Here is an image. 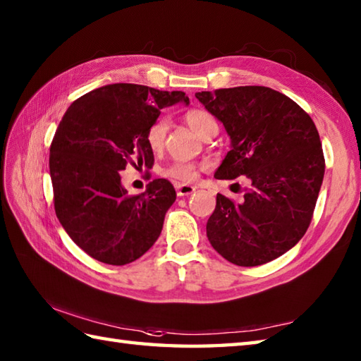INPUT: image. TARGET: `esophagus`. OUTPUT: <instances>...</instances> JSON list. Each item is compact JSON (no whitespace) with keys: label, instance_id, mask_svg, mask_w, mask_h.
I'll return each instance as SVG.
<instances>
[{"label":"esophagus","instance_id":"34e87169","mask_svg":"<svg viewBox=\"0 0 361 361\" xmlns=\"http://www.w3.org/2000/svg\"><path fill=\"white\" fill-rule=\"evenodd\" d=\"M192 192H195V186H190V185H178V186H176V195H178V197L190 195Z\"/></svg>","mask_w":361,"mask_h":361}]
</instances>
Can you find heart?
Instances as JSON below:
<instances>
[{"label": "heart", "instance_id": "b5f03b06", "mask_svg": "<svg viewBox=\"0 0 361 361\" xmlns=\"http://www.w3.org/2000/svg\"><path fill=\"white\" fill-rule=\"evenodd\" d=\"M185 121L188 122V126L200 136H204L212 127H217L216 119L211 116V113H208L203 109L188 110L185 113ZM167 130H169V119L166 116H159L152 122L147 128V132H145V142H147L150 150L153 152L163 150ZM197 171H198L197 164L181 163V161H178V163L167 166L163 171V175L176 181L188 183L195 178Z\"/></svg>", "mask_w": 361, "mask_h": 361}]
</instances>
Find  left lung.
<instances>
[{
	"mask_svg": "<svg viewBox=\"0 0 361 361\" xmlns=\"http://www.w3.org/2000/svg\"><path fill=\"white\" fill-rule=\"evenodd\" d=\"M231 137L217 180L247 175L237 204L217 194L206 234L219 255L239 267L282 256L302 239L324 176V153L312 118L286 94L267 87L195 93Z\"/></svg>",
	"mask_w": 361,
	"mask_h": 361,
	"instance_id": "8db88e82",
	"label": "left lung"
}]
</instances>
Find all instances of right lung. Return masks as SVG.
<instances>
[{
	"mask_svg": "<svg viewBox=\"0 0 361 361\" xmlns=\"http://www.w3.org/2000/svg\"><path fill=\"white\" fill-rule=\"evenodd\" d=\"M189 104L183 91L113 83L75 99L51 142L54 209L73 242L109 265H126L149 251L176 198L158 178L145 192L128 195L119 171L153 166L145 132L161 110Z\"/></svg>",
	"mask_w": 361,
	"mask_h": 361,
	"instance_id": "right-lung-1",
	"label": "right lung"
}]
</instances>
